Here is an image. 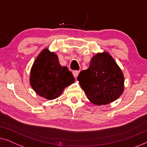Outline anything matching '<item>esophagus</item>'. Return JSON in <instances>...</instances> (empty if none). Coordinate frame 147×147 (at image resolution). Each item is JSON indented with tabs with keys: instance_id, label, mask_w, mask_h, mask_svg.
Returning a JSON list of instances; mask_svg holds the SVG:
<instances>
[{
	"instance_id": "34e87169",
	"label": "esophagus",
	"mask_w": 147,
	"mask_h": 147,
	"mask_svg": "<svg viewBox=\"0 0 147 147\" xmlns=\"http://www.w3.org/2000/svg\"><path fill=\"white\" fill-rule=\"evenodd\" d=\"M79 73H80L79 71H74L73 72V75L74 76V78H77V76L78 75V74H79Z\"/></svg>"
}]
</instances>
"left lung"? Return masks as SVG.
Listing matches in <instances>:
<instances>
[{"mask_svg": "<svg viewBox=\"0 0 147 147\" xmlns=\"http://www.w3.org/2000/svg\"><path fill=\"white\" fill-rule=\"evenodd\" d=\"M77 79L90 102L109 104L119 98L124 90V76L113 58L107 53L92 58L89 68L78 74Z\"/></svg>", "mask_w": 147, "mask_h": 147, "instance_id": "1", "label": "left lung"}]
</instances>
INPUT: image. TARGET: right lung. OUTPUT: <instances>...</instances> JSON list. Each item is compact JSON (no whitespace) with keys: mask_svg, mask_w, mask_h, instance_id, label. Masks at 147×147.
<instances>
[{"mask_svg":"<svg viewBox=\"0 0 147 147\" xmlns=\"http://www.w3.org/2000/svg\"><path fill=\"white\" fill-rule=\"evenodd\" d=\"M74 78L67 67H61L58 57L44 49L35 60L30 71V82L33 90L49 100L59 97Z\"/></svg>","mask_w":147,"mask_h":147,"instance_id":"1","label":"right lung"}]
</instances>
